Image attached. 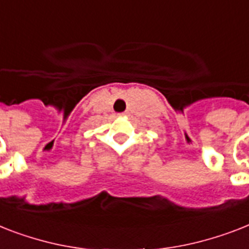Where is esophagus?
I'll list each match as a JSON object with an SVG mask.
<instances>
[{"label":"esophagus","instance_id":"1","mask_svg":"<svg viewBox=\"0 0 249 249\" xmlns=\"http://www.w3.org/2000/svg\"><path fill=\"white\" fill-rule=\"evenodd\" d=\"M120 115H128V112H121Z\"/></svg>","mask_w":249,"mask_h":249}]
</instances>
